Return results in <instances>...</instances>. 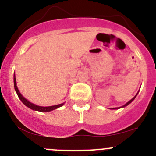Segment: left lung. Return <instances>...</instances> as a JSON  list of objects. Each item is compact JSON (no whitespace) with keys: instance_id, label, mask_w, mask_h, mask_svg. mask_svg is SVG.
Returning a JSON list of instances; mask_svg holds the SVG:
<instances>
[{"instance_id":"8db88e82","label":"left lung","mask_w":156,"mask_h":156,"mask_svg":"<svg viewBox=\"0 0 156 156\" xmlns=\"http://www.w3.org/2000/svg\"><path fill=\"white\" fill-rule=\"evenodd\" d=\"M137 94H138V92H137ZM137 94H136V95H135L134 97H133V98L131 99V100H130V101H128V102L126 103V104H125L124 105L121 106V107H119V108H123V107H126V105H129V104H130V103H131L132 101H133L134 100V98H136V96H137ZM112 108V109H118V108Z\"/></svg>"}]
</instances>
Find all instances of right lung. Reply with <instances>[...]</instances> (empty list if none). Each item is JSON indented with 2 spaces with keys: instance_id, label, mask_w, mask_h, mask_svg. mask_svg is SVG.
<instances>
[{
  "instance_id": "right-lung-1",
  "label": "right lung",
  "mask_w": 156,
  "mask_h": 156,
  "mask_svg": "<svg viewBox=\"0 0 156 156\" xmlns=\"http://www.w3.org/2000/svg\"><path fill=\"white\" fill-rule=\"evenodd\" d=\"M14 87H15V90H16V93H17L18 96H19V99L22 101V102H23L25 105L27 106L28 108H31V109H33V110H35V111L47 112H50V111H52V110L56 109V108H59V107H61V106H62L63 105H64V103H62V104L56 105L48 106V107H43V106L37 105L33 104V103L30 102V101L25 98L23 95L21 94V93L19 92V89H18V87H17V85H16V76H15V74H14Z\"/></svg>"
}]
</instances>
